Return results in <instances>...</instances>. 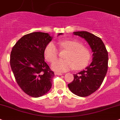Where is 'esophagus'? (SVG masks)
Masks as SVG:
<instances>
[{
    "label": "esophagus",
    "instance_id": "esophagus-1",
    "mask_svg": "<svg viewBox=\"0 0 120 120\" xmlns=\"http://www.w3.org/2000/svg\"><path fill=\"white\" fill-rule=\"evenodd\" d=\"M55 75H64V74L62 73L58 72V71H55Z\"/></svg>",
    "mask_w": 120,
    "mask_h": 120
}]
</instances>
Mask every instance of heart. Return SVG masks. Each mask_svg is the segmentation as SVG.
<instances>
[{
    "instance_id": "heart-1",
    "label": "heart",
    "mask_w": 120,
    "mask_h": 120,
    "mask_svg": "<svg viewBox=\"0 0 120 120\" xmlns=\"http://www.w3.org/2000/svg\"><path fill=\"white\" fill-rule=\"evenodd\" d=\"M60 49L66 50L68 52L66 60H56L52 64V68L58 71H66L75 68L79 70L86 67L91 59V52L87 48L82 46L80 42L75 40H62L59 43ZM58 49L56 44L51 41L44 50V56L47 61L52 62L57 58Z\"/></svg>"
}]
</instances>
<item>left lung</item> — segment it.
<instances>
[{"mask_svg":"<svg viewBox=\"0 0 120 120\" xmlns=\"http://www.w3.org/2000/svg\"><path fill=\"white\" fill-rule=\"evenodd\" d=\"M75 35L84 38L93 52V60L86 70L74 74V79L68 84L76 95L88 97L101 87L108 68V52L104 43L97 36L86 31L75 32Z\"/></svg>","mask_w":120,"mask_h":120,"instance_id":"1","label":"left lung"}]
</instances>
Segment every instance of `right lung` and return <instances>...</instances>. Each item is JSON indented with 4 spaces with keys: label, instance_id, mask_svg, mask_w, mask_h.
I'll return each instance as SVG.
<instances>
[{
    "label": "right lung",
    "instance_id": "1",
    "mask_svg": "<svg viewBox=\"0 0 120 120\" xmlns=\"http://www.w3.org/2000/svg\"><path fill=\"white\" fill-rule=\"evenodd\" d=\"M51 40L49 33L36 32L23 36L12 49L10 63L15 79L30 97H41L51 88L54 73L44 56L45 47Z\"/></svg>",
    "mask_w": 120,
    "mask_h": 120
}]
</instances>
